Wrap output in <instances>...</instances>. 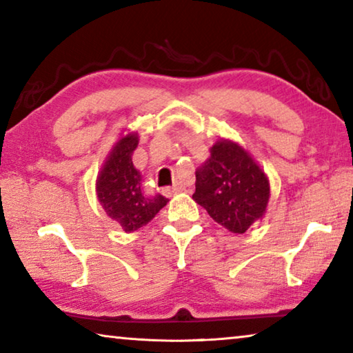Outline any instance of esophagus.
Instances as JSON below:
<instances>
[{
    "mask_svg": "<svg viewBox=\"0 0 353 353\" xmlns=\"http://www.w3.org/2000/svg\"><path fill=\"white\" fill-rule=\"evenodd\" d=\"M183 190H185V187L182 185V182L174 181V183H172V187L165 188V194L171 196V194H174V193H181V191H183Z\"/></svg>",
    "mask_w": 353,
    "mask_h": 353,
    "instance_id": "1",
    "label": "esophagus"
}]
</instances>
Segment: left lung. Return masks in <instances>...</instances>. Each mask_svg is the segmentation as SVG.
<instances>
[{
    "instance_id": "obj_1",
    "label": "left lung",
    "mask_w": 353,
    "mask_h": 353,
    "mask_svg": "<svg viewBox=\"0 0 353 353\" xmlns=\"http://www.w3.org/2000/svg\"><path fill=\"white\" fill-rule=\"evenodd\" d=\"M193 199L232 234H244L266 212L270 181L238 143L218 140L196 171Z\"/></svg>"
}]
</instances>
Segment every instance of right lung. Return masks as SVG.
I'll list each match as a JSON object with an SVG mask.
<instances>
[{"label": "right lung", "mask_w": 353, "mask_h": 353, "mask_svg": "<svg viewBox=\"0 0 353 353\" xmlns=\"http://www.w3.org/2000/svg\"><path fill=\"white\" fill-rule=\"evenodd\" d=\"M137 145L139 135L135 132L121 137L97 179L98 201L107 216L121 225L124 232H135L146 225L168 202L162 194L145 193L143 177L132 163Z\"/></svg>", "instance_id": "obj_1"}]
</instances>
